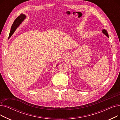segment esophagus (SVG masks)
Returning a JSON list of instances; mask_svg holds the SVG:
<instances>
[{"label": "esophagus", "instance_id": "1", "mask_svg": "<svg viewBox=\"0 0 120 120\" xmlns=\"http://www.w3.org/2000/svg\"><path fill=\"white\" fill-rule=\"evenodd\" d=\"M63 57L64 58H66V54H64L63 55Z\"/></svg>", "mask_w": 120, "mask_h": 120}]
</instances>
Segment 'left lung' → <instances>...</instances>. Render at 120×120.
Returning a JSON list of instances; mask_svg holds the SVG:
<instances>
[{"mask_svg":"<svg viewBox=\"0 0 120 120\" xmlns=\"http://www.w3.org/2000/svg\"><path fill=\"white\" fill-rule=\"evenodd\" d=\"M103 33L106 35L108 36L109 37V35H108V31H106V30H105V29H104L103 30Z\"/></svg>","mask_w":120,"mask_h":120,"instance_id":"left-lung-1","label":"left lung"}]
</instances>
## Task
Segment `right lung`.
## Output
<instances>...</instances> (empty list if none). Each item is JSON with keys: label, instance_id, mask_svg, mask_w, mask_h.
<instances>
[{"label": "right lung", "instance_id": "obj_1", "mask_svg": "<svg viewBox=\"0 0 120 120\" xmlns=\"http://www.w3.org/2000/svg\"><path fill=\"white\" fill-rule=\"evenodd\" d=\"M26 18V15H24V14H22L18 16L14 21L13 24H12L11 29L10 30V33L9 36V38H10V37L12 35V34H14L15 30L17 29V28L19 26L20 24L22 23V22L24 20V19Z\"/></svg>", "mask_w": 120, "mask_h": 120}]
</instances>
